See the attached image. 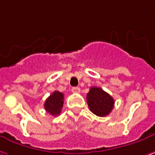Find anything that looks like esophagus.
<instances>
[{
    "label": "esophagus",
    "mask_w": 155,
    "mask_h": 155,
    "mask_svg": "<svg viewBox=\"0 0 155 155\" xmlns=\"http://www.w3.org/2000/svg\"><path fill=\"white\" fill-rule=\"evenodd\" d=\"M80 91H81V88L79 87H72V92L73 93H80Z\"/></svg>",
    "instance_id": "esophagus-1"
}]
</instances>
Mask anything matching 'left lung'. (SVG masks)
I'll return each mask as SVG.
<instances>
[{
  "instance_id": "1",
  "label": "left lung",
  "mask_w": 155,
  "mask_h": 155,
  "mask_svg": "<svg viewBox=\"0 0 155 155\" xmlns=\"http://www.w3.org/2000/svg\"><path fill=\"white\" fill-rule=\"evenodd\" d=\"M87 103L89 110L98 117H105L111 112L114 99L101 87H92L87 94Z\"/></svg>"
}]
</instances>
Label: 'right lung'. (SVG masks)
<instances>
[{
	"mask_svg": "<svg viewBox=\"0 0 155 155\" xmlns=\"http://www.w3.org/2000/svg\"><path fill=\"white\" fill-rule=\"evenodd\" d=\"M64 104V95L59 91H54L45 102V110L51 116H58Z\"/></svg>",
	"mask_w": 155,
	"mask_h": 155,
	"instance_id": "obj_1",
	"label": "right lung"
}]
</instances>
